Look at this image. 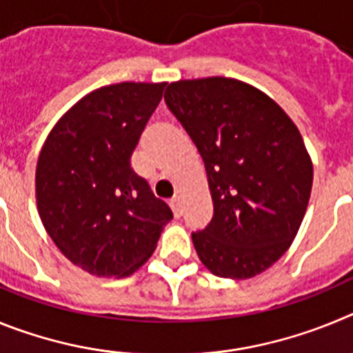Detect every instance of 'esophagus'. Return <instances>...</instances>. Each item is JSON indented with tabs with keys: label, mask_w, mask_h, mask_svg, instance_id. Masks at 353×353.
<instances>
[{
	"label": "esophagus",
	"mask_w": 353,
	"mask_h": 353,
	"mask_svg": "<svg viewBox=\"0 0 353 353\" xmlns=\"http://www.w3.org/2000/svg\"><path fill=\"white\" fill-rule=\"evenodd\" d=\"M170 205H171V208H173L174 215H176V217H180V215H182V203H180L179 196H173L170 201Z\"/></svg>",
	"instance_id": "esophagus-1"
}]
</instances>
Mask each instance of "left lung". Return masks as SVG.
I'll list each match as a JSON object with an SVG mask.
<instances>
[{
  "instance_id": "1",
  "label": "left lung",
  "mask_w": 353,
  "mask_h": 353,
  "mask_svg": "<svg viewBox=\"0 0 353 353\" xmlns=\"http://www.w3.org/2000/svg\"><path fill=\"white\" fill-rule=\"evenodd\" d=\"M164 101L207 170L214 217L192 233L199 260L219 277L261 274L290 248L310 201L301 132L272 99L230 77L171 83Z\"/></svg>"
}]
</instances>
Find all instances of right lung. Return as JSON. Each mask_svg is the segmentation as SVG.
<instances>
[{
  "label": "right lung",
  "instance_id": "add662e5",
  "mask_svg": "<svg viewBox=\"0 0 353 353\" xmlns=\"http://www.w3.org/2000/svg\"><path fill=\"white\" fill-rule=\"evenodd\" d=\"M166 83H120L81 99L56 123L37 164V207L65 256L99 277H125L173 219L130 166Z\"/></svg>",
  "mask_w": 353,
  "mask_h": 353
}]
</instances>
